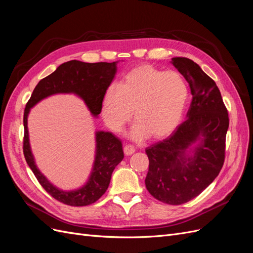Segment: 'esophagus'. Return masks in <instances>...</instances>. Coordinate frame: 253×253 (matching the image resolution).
<instances>
[{"label": "esophagus", "mask_w": 253, "mask_h": 253, "mask_svg": "<svg viewBox=\"0 0 253 253\" xmlns=\"http://www.w3.org/2000/svg\"><path fill=\"white\" fill-rule=\"evenodd\" d=\"M124 152H125V154H126V156H128V155H132V154H134V152H135V148H134V147H132V145L126 144V145H125V148H124Z\"/></svg>", "instance_id": "1"}]
</instances>
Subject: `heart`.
Masks as SVG:
<instances>
[{"label":"heart","mask_w":253,"mask_h":253,"mask_svg":"<svg viewBox=\"0 0 253 253\" xmlns=\"http://www.w3.org/2000/svg\"><path fill=\"white\" fill-rule=\"evenodd\" d=\"M189 90L182 76L164 72L151 64L132 68L118 84H111L102 100V117L115 132L121 131L132 118L135 139L149 136L160 139L177 127L187 103Z\"/></svg>","instance_id":"obj_1"}]
</instances>
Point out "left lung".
Segmentation results:
<instances>
[{
    "instance_id": "obj_1",
    "label": "left lung",
    "mask_w": 253,
    "mask_h": 253,
    "mask_svg": "<svg viewBox=\"0 0 253 253\" xmlns=\"http://www.w3.org/2000/svg\"><path fill=\"white\" fill-rule=\"evenodd\" d=\"M173 65L188 81L192 101L187 119L164 139L145 149L149 172L145 187L168 205H181L200 195L216 178L225 162L228 111L216 83L200 65L185 57L172 58ZM200 144L193 157L185 150Z\"/></svg>"
}]
</instances>
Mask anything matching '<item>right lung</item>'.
I'll return each instance as SVG.
<instances>
[{
    "label": "right lung",
    "instance_id": "add662e5",
    "mask_svg": "<svg viewBox=\"0 0 253 253\" xmlns=\"http://www.w3.org/2000/svg\"><path fill=\"white\" fill-rule=\"evenodd\" d=\"M116 62L85 63L72 60L61 64L57 70L37 84L24 110V138L23 153L26 163L34 172L36 178L46 192L55 200L73 207L88 206L97 202L108 189L112 173L124 159V150L120 139L111 132L96 133V158L94 168L85 186L75 191H61L46 179L38 169L30 151L27 116L30 108L42 99L53 94L74 93L81 97L94 116L102 110V100L106 89L117 72Z\"/></svg>",
    "mask_w": 253,
    "mask_h": 253
}]
</instances>
